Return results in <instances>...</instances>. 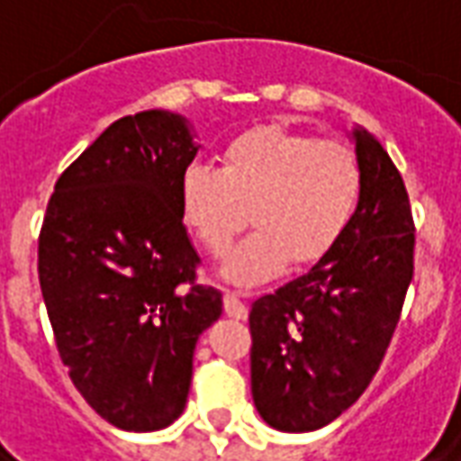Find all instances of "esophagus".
Here are the masks:
<instances>
[{"label":"esophagus","instance_id":"esophagus-1","mask_svg":"<svg viewBox=\"0 0 461 461\" xmlns=\"http://www.w3.org/2000/svg\"><path fill=\"white\" fill-rule=\"evenodd\" d=\"M224 313L231 316V319L244 321L247 319V313H249V309L244 306V301H241L234 291H224Z\"/></svg>","mask_w":461,"mask_h":461}]
</instances>
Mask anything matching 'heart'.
Wrapping results in <instances>:
<instances>
[{
    "instance_id": "b5f03b06",
    "label": "heart",
    "mask_w": 461,
    "mask_h": 461,
    "mask_svg": "<svg viewBox=\"0 0 461 461\" xmlns=\"http://www.w3.org/2000/svg\"><path fill=\"white\" fill-rule=\"evenodd\" d=\"M363 172L356 152L281 125H259L227 142L221 167L192 165L180 182L185 224L202 249L224 254L251 221L257 230L221 264L254 286L294 264L326 257L356 214Z\"/></svg>"
}]
</instances>
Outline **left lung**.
<instances>
[{"instance_id": "obj_1", "label": "left lung", "mask_w": 461, "mask_h": 461, "mask_svg": "<svg viewBox=\"0 0 461 461\" xmlns=\"http://www.w3.org/2000/svg\"><path fill=\"white\" fill-rule=\"evenodd\" d=\"M353 140L363 192L350 224L303 276L251 303V395L281 432L321 429L366 393L415 271L405 182L370 132Z\"/></svg>"}]
</instances>
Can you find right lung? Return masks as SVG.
Wrapping results in <instances>:
<instances>
[{
	"label": "right lung",
	"instance_id": "add662e5",
	"mask_svg": "<svg viewBox=\"0 0 461 461\" xmlns=\"http://www.w3.org/2000/svg\"><path fill=\"white\" fill-rule=\"evenodd\" d=\"M197 155L187 121L111 122L56 180L39 234V284L61 363L111 425L152 432L185 410L192 356L221 316L197 284L180 182Z\"/></svg>",
	"mask_w": 461,
	"mask_h": 461
}]
</instances>
